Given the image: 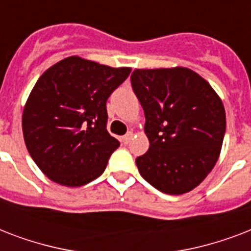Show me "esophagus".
<instances>
[{
	"label": "esophagus",
	"instance_id": "obj_1",
	"mask_svg": "<svg viewBox=\"0 0 251 251\" xmlns=\"http://www.w3.org/2000/svg\"><path fill=\"white\" fill-rule=\"evenodd\" d=\"M131 138H133V133L125 134V135H124V137L121 138L122 143H124V145H127V143H129V142L131 141Z\"/></svg>",
	"mask_w": 251,
	"mask_h": 251
}]
</instances>
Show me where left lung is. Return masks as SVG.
Segmentation results:
<instances>
[{"label":"left lung","instance_id":"obj_1","mask_svg":"<svg viewBox=\"0 0 251 251\" xmlns=\"http://www.w3.org/2000/svg\"><path fill=\"white\" fill-rule=\"evenodd\" d=\"M131 86L145 110L149 151L135 159L155 189L179 195L212 171L226 134V109L210 83L187 68L135 69Z\"/></svg>","mask_w":251,"mask_h":251}]
</instances>
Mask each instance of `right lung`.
<instances>
[{"label": "right lung", "instance_id": "right-lung-1", "mask_svg": "<svg viewBox=\"0 0 251 251\" xmlns=\"http://www.w3.org/2000/svg\"><path fill=\"white\" fill-rule=\"evenodd\" d=\"M130 72L72 56L37 79L22 129L29 155L49 179L83 186L105 171L120 146L106 130V100Z\"/></svg>", "mask_w": 251, "mask_h": 251}]
</instances>
